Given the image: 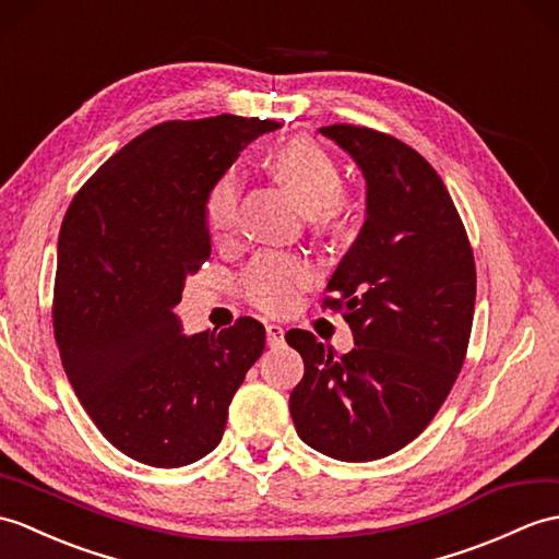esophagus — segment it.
<instances>
[{"label": "esophagus", "instance_id": "34e87169", "mask_svg": "<svg viewBox=\"0 0 559 559\" xmlns=\"http://www.w3.org/2000/svg\"><path fill=\"white\" fill-rule=\"evenodd\" d=\"M285 341V331L278 323H266V343L269 347H281Z\"/></svg>", "mask_w": 559, "mask_h": 559}]
</instances>
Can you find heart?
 Instances as JSON below:
<instances>
[{
    "mask_svg": "<svg viewBox=\"0 0 559 559\" xmlns=\"http://www.w3.org/2000/svg\"><path fill=\"white\" fill-rule=\"evenodd\" d=\"M271 171L288 190L295 202L311 214L323 230H338L349 216V202L341 190V166L331 154L309 138H293L271 154ZM240 176L228 171L221 176L204 198V224L212 238L230 236L238 221ZM314 281L311 266L293 254H264L245 271L242 288L250 302L264 311H285L300 290Z\"/></svg>",
    "mask_w": 559,
    "mask_h": 559,
    "instance_id": "1",
    "label": "heart"
}]
</instances>
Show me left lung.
I'll return each mask as SVG.
<instances>
[{"label": "left lung", "instance_id": "8db88e82", "mask_svg": "<svg viewBox=\"0 0 559 559\" xmlns=\"http://www.w3.org/2000/svg\"><path fill=\"white\" fill-rule=\"evenodd\" d=\"M359 166L367 212L329 281L355 333L343 357L307 331L285 335L305 376L290 393L297 436L321 455L371 462L412 443L436 417L469 345L476 266L443 180L419 152L359 126H326Z\"/></svg>", "mask_w": 559, "mask_h": 559}]
</instances>
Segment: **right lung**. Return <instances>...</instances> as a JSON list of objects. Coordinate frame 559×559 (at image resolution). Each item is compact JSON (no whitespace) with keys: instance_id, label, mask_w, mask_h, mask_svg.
<instances>
[{"instance_id":"obj_1","label":"right lung","mask_w":559,"mask_h":559,"mask_svg":"<svg viewBox=\"0 0 559 559\" xmlns=\"http://www.w3.org/2000/svg\"><path fill=\"white\" fill-rule=\"evenodd\" d=\"M276 128L233 114L154 126L104 162L63 216L61 365L102 436L142 464L176 469L210 455L233 395L264 353L259 321L186 335L176 305L212 252L206 192Z\"/></svg>"}]
</instances>
